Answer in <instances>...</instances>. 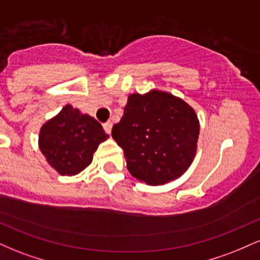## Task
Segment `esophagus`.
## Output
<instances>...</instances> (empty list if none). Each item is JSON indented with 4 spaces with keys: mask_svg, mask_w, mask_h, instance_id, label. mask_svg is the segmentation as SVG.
<instances>
[{
    "mask_svg": "<svg viewBox=\"0 0 260 260\" xmlns=\"http://www.w3.org/2000/svg\"><path fill=\"white\" fill-rule=\"evenodd\" d=\"M103 126H104V129H105V132H106L107 134L111 133V129H112V122H111V121L105 122V123H104Z\"/></svg>",
    "mask_w": 260,
    "mask_h": 260,
    "instance_id": "34e87169",
    "label": "esophagus"
}]
</instances>
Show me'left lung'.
Listing matches in <instances>:
<instances>
[{
  "label": "left lung",
  "mask_w": 260,
  "mask_h": 260,
  "mask_svg": "<svg viewBox=\"0 0 260 260\" xmlns=\"http://www.w3.org/2000/svg\"><path fill=\"white\" fill-rule=\"evenodd\" d=\"M199 121L193 107L153 89L131 94L112 138L123 149L127 169L149 186L181 177L196 156Z\"/></svg>",
  "instance_id": "left-lung-1"
}]
</instances>
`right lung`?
<instances>
[{"label": "right lung", "mask_w": 260, "mask_h": 260, "mask_svg": "<svg viewBox=\"0 0 260 260\" xmlns=\"http://www.w3.org/2000/svg\"><path fill=\"white\" fill-rule=\"evenodd\" d=\"M107 138L94 117L66 105L41 127L39 148L59 175L74 176L90 165L92 154Z\"/></svg>", "instance_id": "add662e5"}]
</instances>
